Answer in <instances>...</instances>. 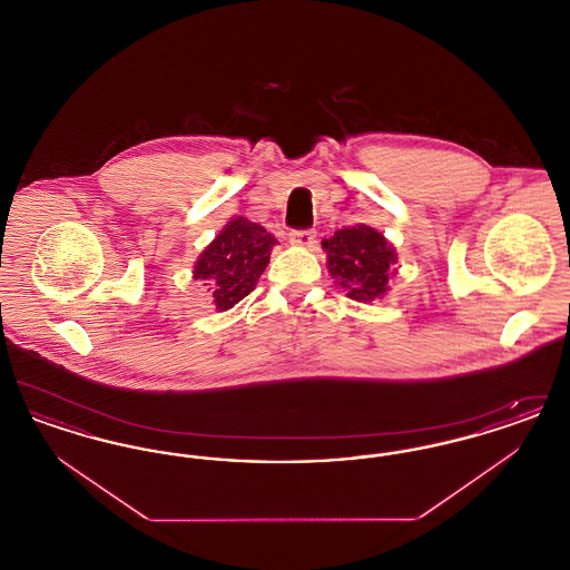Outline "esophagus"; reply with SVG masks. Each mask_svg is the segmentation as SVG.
<instances>
[{"mask_svg": "<svg viewBox=\"0 0 570 570\" xmlns=\"http://www.w3.org/2000/svg\"><path fill=\"white\" fill-rule=\"evenodd\" d=\"M316 242V233L305 228V230H293L291 233V244L301 245V247H312Z\"/></svg>", "mask_w": 570, "mask_h": 570, "instance_id": "esophagus-1", "label": "esophagus"}]
</instances>
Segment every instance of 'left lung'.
<instances>
[{"label":"left lung","mask_w":570,"mask_h":570,"mask_svg":"<svg viewBox=\"0 0 570 570\" xmlns=\"http://www.w3.org/2000/svg\"><path fill=\"white\" fill-rule=\"evenodd\" d=\"M326 267L335 284L346 288L348 297L370 303L389 291V277L395 273L397 254L384 235L372 226L356 224L337 230L323 242Z\"/></svg>","instance_id":"8db88e82"}]
</instances>
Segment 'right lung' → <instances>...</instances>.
Returning <instances> with one entry per match:
<instances>
[{
	"instance_id": "1",
	"label": "right lung",
	"mask_w": 570,
	"mask_h": 570,
	"mask_svg": "<svg viewBox=\"0 0 570 570\" xmlns=\"http://www.w3.org/2000/svg\"><path fill=\"white\" fill-rule=\"evenodd\" d=\"M272 233L245 217H233L194 265V279L214 293L217 312L230 309L247 297L272 258Z\"/></svg>"
}]
</instances>
